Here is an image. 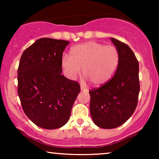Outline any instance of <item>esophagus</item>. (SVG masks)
Here are the masks:
<instances>
[{
  "mask_svg": "<svg viewBox=\"0 0 159 159\" xmlns=\"http://www.w3.org/2000/svg\"><path fill=\"white\" fill-rule=\"evenodd\" d=\"M81 91H87V89L85 88V87H84L83 86H81Z\"/></svg>",
  "mask_w": 159,
  "mask_h": 159,
  "instance_id": "1",
  "label": "esophagus"
}]
</instances>
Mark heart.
I'll list each match as a JSON object with an SVG mask.
<instances>
[{
	"mask_svg": "<svg viewBox=\"0 0 159 159\" xmlns=\"http://www.w3.org/2000/svg\"><path fill=\"white\" fill-rule=\"evenodd\" d=\"M120 63L117 49L113 45L90 41L72 47L69 57H63L61 65L69 78L75 80L81 74L94 87H102L113 77Z\"/></svg>",
	"mask_w": 159,
	"mask_h": 159,
	"instance_id": "obj_1",
	"label": "heart"
}]
</instances>
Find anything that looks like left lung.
Masks as SVG:
<instances>
[{
	"label": "left lung",
	"instance_id": "1",
	"mask_svg": "<svg viewBox=\"0 0 159 159\" xmlns=\"http://www.w3.org/2000/svg\"><path fill=\"white\" fill-rule=\"evenodd\" d=\"M120 63L114 77L98 89L89 91L93 123L102 129H114L130 118L138 105L140 91L139 63L126 44L114 38Z\"/></svg>",
	"mask_w": 159,
	"mask_h": 159
}]
</instances>
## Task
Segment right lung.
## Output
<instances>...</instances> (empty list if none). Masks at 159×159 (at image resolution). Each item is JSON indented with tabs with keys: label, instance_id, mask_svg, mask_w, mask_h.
Here are the masks:
<instances>
[{
	"label": "right lung",
	"instance_id": "right-lung-1",
	"mask_svg": "<svg viewBox=\"0 0 159 159\" xmlns=\"http://www.w3.org/2000/svg\"><path fill=\"white\" fill-rule=\"evenodd\" d=\"M68 41L41 38L23 52L18 69V94L24 112L37 126L61 128L69 121L81 88L61 75Z\"/></svg>",
	"mask_w": 159,
	"mask_h": 159
}]
</instances>
